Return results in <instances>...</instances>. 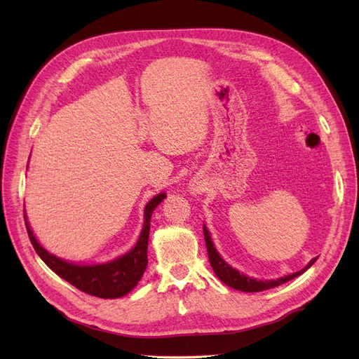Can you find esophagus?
Listing matches in <instances>:
<instances>
[{"instance_id": "obj_1", "label": "esophagus", "mask_w": 359, "mask_h": 359, "mask_svg": "<svg viewBox=\"0 0 359 359\" xmlns=\"http://www.w3.org/2000/svg\"><path fill=\"white\" fill-rule=\"evenodd\" d=\"M190 193L194 194V196H196V194L201 193V187H199V186H191V187H190Z\"/></svg>"}]
</instances>
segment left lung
<instances>
[{
  "label": "left lung",
  "mask_w": 359,
  "mask_h": 359,
  "mask_svg": "<svg viewBox=\"0 0 359 359\" xmlns=\"http://www.w3.org/2000/svg\"><path fill=\"white\" fill-rule=\"evenodd\" d=\"M203 236H205V244H206V252H208V257H210V264L214 269L215 276L219 277L224 285L231 286L232 289L236 290H241V292H260V290H266V289H273L277 287L283 283H287V281L293 280L295 277L301 276L306 273V271L316 262L318 257H313L310 262L304 266L302 269L297 271V273H292L287 276H283L280 278H273V280H257L253 277H248L240 271L235 269L233 266H231L229 264L226 262V260L220 256V253L217 252V248L212 243V238L210 231L206 229V226L203 223Z\"/></svg>",
  "instance_id": "left-lung-1"
}]
</instances>
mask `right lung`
I'll list each match as a JSON object with an SVG mask.
<instances>
[{"label": "right lung", "instance_id": "add662e5", "mask_svg": "<svg viewBox=\"0 0 359 359\" xmlns=\"http://www.w3.org/2000/svg\"><path fill=\"white\" fill-rule=\"evenodd\" d=\"M166 198V193L161 191L151 199L144 210V226L136 244L128 250L127 253L118 256L112 260L102 264H76L70 260L61 259L43 247L32 232L28 219L25 215V224L28 236L32 243V247L53 273L60 276L62 280L69 281L70 285L78 287L79 290L88 293L93 297H99L104 299L121 298L142 278L147 265H148V238H149V223L151 215L156 210V206L161 203ZM25 212V211H24Z\"/></svg>", "mask_w": 359, "mask_h": 359}]
</instances>
